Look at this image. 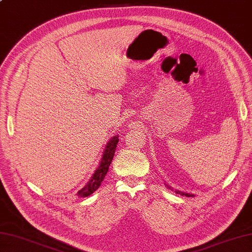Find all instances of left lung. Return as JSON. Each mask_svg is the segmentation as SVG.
I'll use <instances>...</instances> for the list:
<instances>
[{"label": "left lung", "mask_w": 252, "mask_h": 252, "mask_svg": "<svg viewBox=\"0 0 252 252\" xmlns=\"http://www.w3.org/2000/svg\"><path fill=\"white\" fill-rule=\"evenodd\" d=\"M176 192H178V194L183 195V196H187V197H192V195H191V194H185V192H181V191H176Z\"/></svg>", "instance_id": "8db88e82"}]
</instances>
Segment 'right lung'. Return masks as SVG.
Here are the masks:
<instances>
[{"instance_id":"add662e5","label":"right lung","mask_w":252,"mask_h":252,"mask_svg":"<svg viewBox=\"0 0 252 252\" xmlns=\"http://www.w3.org/2000/svg\"><path fill=\"white\" fill-rule=\"evenodd\" d=\"M118 142H119V138H118V136H114L108 142V144H107L105 152L103 154V157H101V160H100L99 167L96 169L95 173L93 174L92 178H91L89 183L85 185L82 189H80L77 192V195L79 197L90 196L100 186V183L103 182L105 175L107 174V172H108L109 165L112 161V159H114V155L116 152Z\"/></svg>"}]
</instances>
